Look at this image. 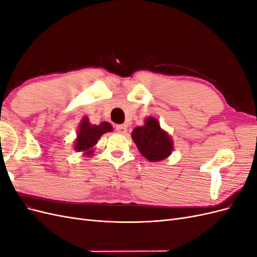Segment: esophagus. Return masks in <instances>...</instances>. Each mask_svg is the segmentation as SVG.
<instances>
[{"instance_id":"34e87169","label":"esophagus","mask_w":257,"mask_h":257,"mask_svg":"<svg viewBox=\"0 0 257 257\" xmlns=\"http://www.w3.org/2000/svg\"><path fill=\"white\" fill-rule=\"evenodd\" d=\"M115 131L120 134H126L127 126L125 125V124H118V125H115Z\"/></svg>"}]
</instances>
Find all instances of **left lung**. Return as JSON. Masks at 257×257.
Listing matches in <instances>:
<instances>
[{
	"mask_svg": "<svg viewBox=\"0 0 257 257\" xmlns=\"http://www.w3.org/2000/svg\"><path fill=\"white\" fill-rule=\"evenodd\" d=\"M132 138L138 150L151 162L166 159L173 151V143L166 132L162 131L157 119H146L144 126L135 127L132 132Z\"/></svg>",
	"mask_w": 257,
	"mask_h": 257,
	"instance_id": "1",
	"label": "left lung"
}]
</instances>
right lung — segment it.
I'll return each instance as SVG.
<instances>
[{
  "label": "right lung",
  "instance_id": "1",
  "mask_svg": "<svg viewBox=\"0 0 257 257\" xmlns=\"http://www.w3.org/2000/svg\"><path fill=\"white\" fill-rule=\"evenodd\" d=\"M110 131H112V126L108 122H102L99 125H91L89 120L84 118L81 121L79 132L77 134L75 150L79 152L87 151V154L90 155L93 153L92 147L96 145L100 136Z\"/></svg>",
  "mask_w": 257,
  "mask_h": 257
}]
</instances>
